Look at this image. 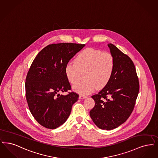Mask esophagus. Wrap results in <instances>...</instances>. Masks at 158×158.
<instances>
[{"mask_svg":"<svg viewBox=\"0 0 158 158\" xmlns=\"http://www.w3.org/2000/svg\"><path fill=\"white\" fill-rule=\"evenodd\" d=\"M79 98H80V99H84V98H87V96H84V95H81V94H80V96H79Z\"/></svg>","mask_w":158,"mask_h":158,"instance_id":"1","label":"esophagus"}]
</instances>
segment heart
<instances>
[{
    "instance_id": "obj_1",
    "label": "heart",
    "mask_w": 158,
    "mask_h": 158,
    "mask_svg": "<svg viewBox=\"0 0 158 158\" xmlns=\"http://www.w3.org/2000/svg\"><path fill=\"white\" fill-rule=\"evenodd\" d=\"M115 67L113 55L95 48L82 51L75 59L74 63H69L65 69L69 82L74 84L85 73V81L76 84L73 89L82 94H87L97 89L104 87L113 76Z\"/></svg>"
}]
</instances>
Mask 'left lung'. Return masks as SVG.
<instances>
[{
    "label": "left lung",
    "mask_w": 158,
    "mask_h": 158,
    "mask_svg": "<svg viewBox=\"0 0 158 158\" xmlns=\"http://www.w3.org/2000/svg\"><path fill=\"white\" fill-rule=\"evenodd\" d=\"M108 46L115 60L114 72L109 83L91 96L95 106L89 115L100 129L110 131L131 116L139 91V82L131 58L115 45L109 44Z\"/></svg>",
    "instance_id": "8db88e82"
}]
</instances>
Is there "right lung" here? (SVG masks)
<instances>
[{"label":"right lung","instance_id":"right-lung-1","mask_svg":"<svg viewBox=\"0 0 158 158\" xmlns=\"http://www.w3.org/2000/svg\"><path fill=\"white\" fill-rule=\"evenodd\" d=\"M85 45L52 44L43 48L32 62L25 82L26 98L29 110L41 126L54 129L67 120L73 104L79 95L69 92L71 87L65 69L69 60Z\"/></svg>","mask_w":158,"mask_h":158}]
</instances>
